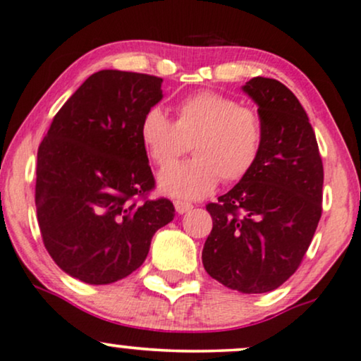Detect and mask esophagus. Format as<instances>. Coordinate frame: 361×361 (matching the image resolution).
<instances>
[{"label":"esophagus","instance_id":"esophagus-1","mask_svg":"<svg viewBox=\"0 0 361 361\" xmlns=\"http://www.w3.org/2000/svg\"><path fill=\"white\" fill-rule=\"evenodd\" d=\"M175 209H176V213L183 214V213H188L190 209H193V204L186 203V202H180V200H178V202H175Z\"/></svg>","mask_w":361,"mask_h":361}]
</instances>
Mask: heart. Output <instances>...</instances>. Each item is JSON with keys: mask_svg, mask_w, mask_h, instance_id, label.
Masks as SVG:
<instances>
[{"mask_svg": "<svg viewBox=\"0 0 361 361\" xmlns=\"http://www.w3.org/2000/svg\"><path fill=\"white\" fill-rule=\"evenodd\" d=\"M140 140L153 165L164 168L190 142L194 158L159 173L158 186L175 198L198 200L212 193L220 180L238 183L252 173L263 148L258 113L236 99L200 91L181 99L170 120L149 108L140 123Z\"/></svg>", "mask_w": 361, "mask_h": 361, "instance_id": "b5f03b06", "label": "heart"}]
</instances>
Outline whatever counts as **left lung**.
I'll use <instances>...</instances> for the list:
<instances>
[{"label": "left lung", "instance_id": "1", "mask_svg": "<svg viewBox=\"0 0 361 361\" xmlns=\"http://www.w3.org/2000/svg\"><path fill=\"white\" fill-rule=\"evenodd\" d=\"M243 91L258 104L263 148L238 185L208 203L213 228L203 267L241 293L276 290L312 243L322 216L323 163L298 98L280 81L257 76Z\"/></svg>", "mask_w": 361, "mask_h": 361}]
</instances>
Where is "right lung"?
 I'll return each instance as SVG.
<instances>
[{
  "mask_svg": "<svg viewBox=\"0 0 361 361\" xmlns=\"http://www.w3.org/2000/svg\"><path fill=\"white\" fill-rule=\"evenodd\" d=\"M161 83L143 73H94L54 115L38 148L35 203L44 248L90 285L140 268L153 235L175 216L170 200L147 198L154 178L140 140Z\"/></svg>",
  "mask_w": 361,
  "mask_h": 361,
  "instance_id": "add662e5",
  "label": "right lung"
}]
</instances>
